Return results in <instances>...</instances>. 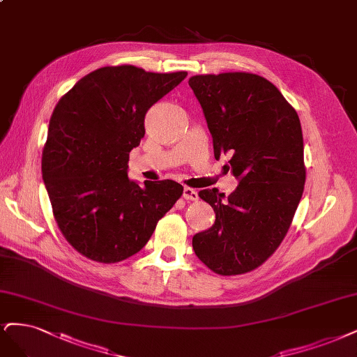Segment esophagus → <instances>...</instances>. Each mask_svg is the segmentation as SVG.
<instances>
[{"instance_id": "34e87169", "label": "esophagus", "mask_w": 357, "mask_h": 357, "mask_svg": "<svg viewBox=\"0 0 357 357\" xmlns=\"http://www.w3.org/2000/svg\"><path fill=\"white\" fill-rule=\"evenodd\" d=\"M183 198L186 199V201H196V199L199 198V196H198V192H196L195 189L184 188L183 189Z\"/></svg>"}]
</instances>
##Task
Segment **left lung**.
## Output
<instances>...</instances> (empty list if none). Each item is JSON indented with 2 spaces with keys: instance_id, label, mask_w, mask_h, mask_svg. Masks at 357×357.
I'll return each mask as SVG.
<instances>
[{
  "instance_id": "left-lung-1",
  "label": "left lung",
  "mask_w": 357,
  "mask_h": 357,
  "mask_svg": "<svg viewBox=\"0 0 357 357\" xmlns=\"http://www.w3.org/2000/svg\"><path fill=\"white\" fill-rule=\"evenodd\" d=\"M189 85L202 106L215 159L230 153L229 168L239 180L227 198L217 189L199 192L215 221L193 236V250L214 273H248L278 250L303 196L300 118L275 85L255 73L195 75Z\"/></svg>"
}]
</instances>
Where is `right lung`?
Masks as SVG:
<instances>
[{
    "label": "right lung",
    "instance_id": "obj_1",
    "mask_svg": "<svg viewBox=\"0 0 357 357\" xmlns=\"http://www.w3.org/2000/svg\"><path fill=\"white\" fill-rule=\"evenodd\" d=\"M188 77L132 65L81 78L56 105L43 151V180L56 223L84 257L118 263L139 252L183 195L173 180L128 178V158L144 137V115Z\"/></svg>",
    "mask_w": 357,
    "mask_h": 357
}]
</instances>
